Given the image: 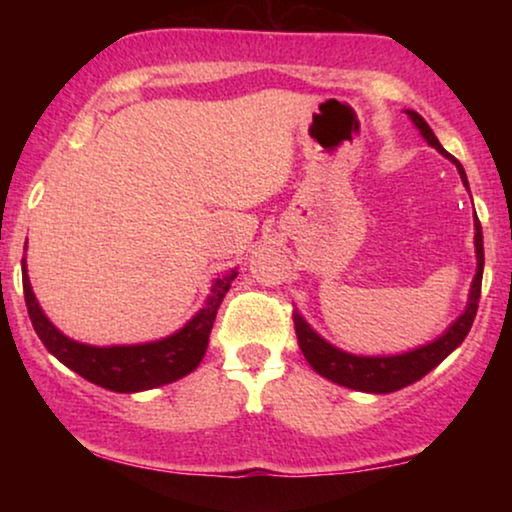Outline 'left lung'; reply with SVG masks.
<instances>
[{"instance_id":"1","label":"left lung","mask_w":512,"mask_h":512,"mask_svg":"<svg viewBox=\"0 0 512 512\" xmlns=\"http://www.w3.org/2000/svg\"><path fill=\"white\" fill-rule=\"evenodd\" d=\"M408 116L415 121L426 142L457 165L461 181H464V186L468 188L464 167H461L457 158L450 156V153L440 146L438 137L433 135V130L429 128V123H426L417 111H408ZM475 254H478V272H475L466 312L461 314V317L454 321V324L447 328L438 340L398 356H354V354L342 352V349H335L333 345H328L324 338H319V335L307 326V321L300 317L298 312H293V326H296L300 352L305 354L307 363H310L319 375H324L326 380L338 382L342 387H349V389L370 391V394H389V391H398L408 387L412 382L422 380L426 373H431L440 361L447 359V354L454 352V349L464 342V338L473 326L475 312H478L480 289H482V268H485L482 226L478 219H475Z\"/></svg>"}]
</instances>
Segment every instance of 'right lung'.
Masks as SVG:
<instances>
[{"mask_svg": "<svg viewBox=\"0 0 512 512\" xmlns=\"http://www.w3.org/2000/svg\"><path fill=\"white\" fill-rule=\"evenodd\" d=\"M235 277L237 272L230 270L228 275L216 279L205 307L170 338L130 347H90L69 340L46 319L32 293L23 258L25 305L39 340L44 342V347L55 359L72 368L74 373L86 377L88 382L100 384L104 389L118 391V394L163 387V384H170L179 377L193 373L207 352L216 312H219L221 300L226 298L230 282Z\"/></svg>", "mask_w": 512, "mask_h": 512, "instance_id": "obj_1", "label": "right lung"}]
</instances>
